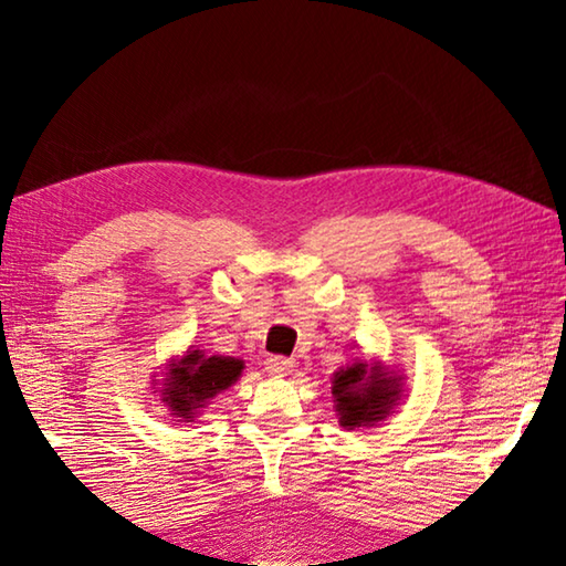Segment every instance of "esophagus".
Returning <instances> with one entry per match:
<instances>
[{"instance_id": "34e87169", "label": "esophagus", "mask_w": 566, "mask_h": 566, "mask_svg": "<svg viewBox=\"0 0 566 566\" xmlns=\"http://www.w3.org/2000/svg\"><path fill=\"white\" fill-rule=\"evenodd\" d=\"M264 365H268V371L274 377H286L296 367L292 357H280V355H270L268 359H264Z\"/></svg>"}]
</instances>
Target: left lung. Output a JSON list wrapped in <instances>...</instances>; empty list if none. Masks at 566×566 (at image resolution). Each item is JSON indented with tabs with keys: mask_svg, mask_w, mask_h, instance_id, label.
I'll use <instances>...</instances> for the list:
<instances>
[{
	"mask_svg": "<svg viewBox=\"0 0 566 566\" xmlns=\"http://www.w3.org/2000/svg\"><path fill=\"white\" fill-rule=\"evenodd\" d=\"M406 377L381 359H357L333 371V408L345 430L375 428L387 420L403 396Z\"/></svg>",
	"mask_w": 566,
	"mask_h": 566,
	"instance_id": "left-lung-1",
	"label": "left lung"
}]
</instances>
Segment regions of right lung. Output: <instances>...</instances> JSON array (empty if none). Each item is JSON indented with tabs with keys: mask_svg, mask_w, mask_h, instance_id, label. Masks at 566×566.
Wrapping results in <instances>:
<instances>
[{
	"mask_svg": "<svg viewBox=\"0 0 566 566\" xmlns=\"http://www.w3.org/2000/svg\"><path fill=\"white\" fill-rule=\"evenodd\" d=\"M243 367L245 363L238 357H209L203 350L189 347L182 357H170L160 371L163 379H153V394L160 396L170 416L191 423L216 394L233 387L243 375Z\"/></svg>",
	"mask_w": 566,
	"mask_h": 566,
	"instance_id": "right-lung-1",
	"label": "right lung"
}]
</instances>
